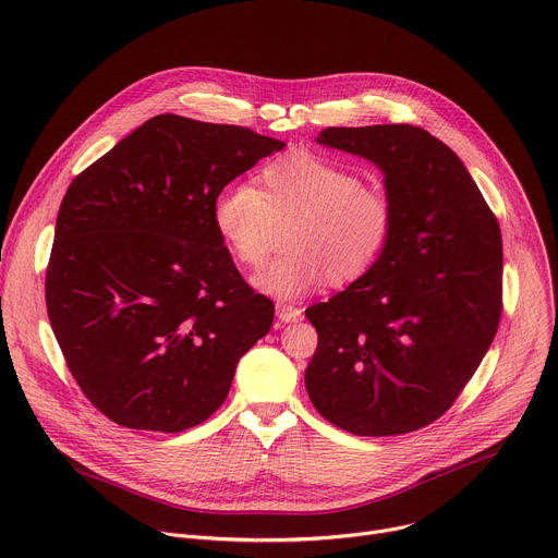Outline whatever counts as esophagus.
<instances>
[{
	"instance_id": "34e87169",
	"label": "esophagus",
	"mask_w": 558,
	"mask_h": 558,
	"mask_svg": "<svg viewBox=\"0 0 558 558\" xmlns=\"http://www.w3.org/2000/svg\"><path fill=\"white\" fill-rule=\"evenodd\" d=\"M276 315H278V320L280 323H298V320H302V308L300 306H295V304H284V302H280L278 306H276Z\"/></svg>"
}]
</instances>
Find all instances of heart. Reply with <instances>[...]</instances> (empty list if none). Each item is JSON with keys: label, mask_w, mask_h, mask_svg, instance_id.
<instances>
[{"label": "heart", "mask_w": 558, "mask_h": 558, "mask_svg": "<svg viewBox=\"0 0 558 558\" xmlns=\"http://www.w3.org/2000/svg\"><path fill=\"white\" fill-rule=\"evenodd\" d=\"M287 229L289 252L265 265L252 282L280 300L362 278L384 254L395 229V201L362 172L313 151H291L267 163L258 187L225 185L211 203V222L229 254L256 267L269 252L274 220Z\"/></svg>", "instance_id": "heart-1"}]
</instances>
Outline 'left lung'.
<instances>
[{
	"label": "left lung",
	"instance_id": "obj_1",
	"mask_svg": "<svg viewBox=\"0 0 558 558\" xmlns=\"http://www.w3.org/2000/svg\"><path fill=\"white\" fill-rule=\"evenodd\" d=\"M317 143L368 158L395 201L390 241L362 278L306 308L315 411L360 437L433 424L480 368L501 320L497 216L459 156L407 125L327 128Z\"/></svg>",
	"mask_w": 558,
	"mask_h": 558
}]
</instances>
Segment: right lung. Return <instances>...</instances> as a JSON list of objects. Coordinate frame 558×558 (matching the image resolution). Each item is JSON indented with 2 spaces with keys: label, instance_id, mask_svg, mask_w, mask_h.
Listing matches in <instances>:
<instances>
[{
  "label": "right lung",
  "instance_id": "right-lung-1",
  "mask_svg": "<svg viewBox=\"0 0 558 558\" xmlns=\"http://www.w3.org/2000/svg\"><path fill=\"white\" fill-rule=\"evenodd\" d=\"M282 141L158 114L74 177L46 306L84 395L125 428L181 433L220 409L274 302L235 269L214 196Z\"/></svg>",
  "mask_w": 558,
  "mask_h": 558
}]
</instances>
